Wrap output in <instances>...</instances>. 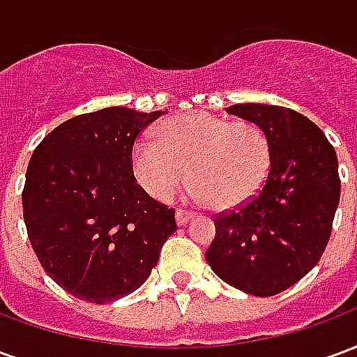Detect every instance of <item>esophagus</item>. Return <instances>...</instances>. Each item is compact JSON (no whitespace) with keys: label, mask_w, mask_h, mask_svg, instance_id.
Listing matches in <instances>:
<instances>
[{"label":"esophagus","mask_w":357,"mask_h":357,"mask_svg":"<svg viewBox=\"0 0 357 357\" xmlns=\"http://www.w3.org/2000/svg\"><path fill=\"white\" fill-rule=\"evenodd\" d=\"M191 218H193L191 212H187V210H178V212H176V224L185 225Z\"/></svg>","instance_id":"34e87169"}]
</instances>
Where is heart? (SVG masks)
<instances>
[{
  "instance_id": "1",
  "label": "heart",
  "mask_w": 357,
  "mask_h": 357,
  "mask_svg": "<svg viewBox=\"0 0 357 357\" xmlns=\"http://www.w3.org/2000/svg\"><path fill=\"white\" fill-rule=\"evenodd\" d=\"M269 162V139L260 126L210 112L170 118L158 137H145L133 149L135 178L162 202L172 201L189 178L193 201L243 204L260 191Z\"/></svg>"
}]
</instances>
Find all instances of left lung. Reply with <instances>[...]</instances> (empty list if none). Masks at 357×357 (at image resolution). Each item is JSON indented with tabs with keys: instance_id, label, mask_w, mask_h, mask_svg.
<instances>
[{
	"instance_id": "left-lung-1",
	"label": "left lung",
	"mask_w": 357,
	"mask_h": 357,
	"mask_svg": "<svg viewBox=\"0 0 357 357\" xmlns=\"http://www.w3.org/2000/svg\"><path fill=\"white\" fill-rule=\"evenodd\" d=\"M229 114L262 128L271 162L260 193L214 218L206 262L222 281L255 296H273L319 262L340 199L337 153L296 110L243 102Z\"/></svg>"
}]
</instances>
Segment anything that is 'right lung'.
Here are the masks:
<instances>
[{"mask_svg":"<svg viewBox=\"0 0 357 357\" xmlns=\"http://www.w3.org/2000/svg\"><path fill=\"white\" fill-rule=\"evenodd\" d=\"M162 112L109 107L66 120L36 147L22 212L45 273L91 304L114 302L147 281L176 231L174 210L133 176L132 149Z\"/></svg>","mask_w":357,"mask_h":357,"instance_id":"add662e5","label":"right lung"}]
</instances>
